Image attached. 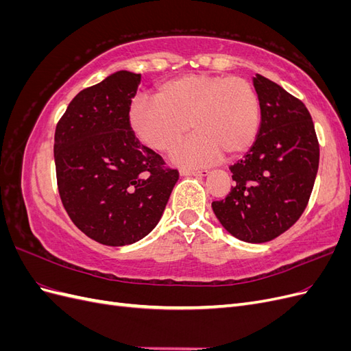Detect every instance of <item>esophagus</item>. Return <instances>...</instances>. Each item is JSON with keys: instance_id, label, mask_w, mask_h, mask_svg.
I'll list each match as a JSON object with an SVG mask.
<instances>
[{"instance_id": "34e87169", "label": "esophagus", "mask_w": 351, "mask_h": 351, "mask_svg": "<svg viewBox=\"0 0 351 351\" xmlns=\"http://www.w3.org/2000/svg\"><path fill=\"white\" fill-rule=\"evenodd\" d=\"M180 176L182 177H206L209 176V171L204 169V171H190V169H182L180 171Z\"/></svg>"}]
</instances>
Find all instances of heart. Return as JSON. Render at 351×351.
Wrapping results in <instances>:
<instances>
[{"label":"heart","mask_w":351,"mask_h":351,"mask_svg":"<svg viewBox=\"0 0 351 351\" xmlns=\"http://www.w3.org/2000/svg\"><path fill=\"white\" fill-rule=\"evenodd\" d=\"M127 119L139 142L158 152L174 149L192 125L195 134L171 161L204 167L224 154L236 158L250 149L259 133L261 104L246 79L187 74L159 84L154 99H134Z\"/></svg>","instance_id":"obj_1"}]
</instances>
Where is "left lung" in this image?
Here are the masks:
<instances>
[{
    "instance_id": "left-lung-1",
    "label": "left lung",
    "mask_w": 351,
    "mask_h": 351,
    "mask_svg": "<svg viewBox=\"0 0 351 351\" xmlns=\"http://www.w3.org/2000/svg\"><path fill=\"white\" fill-rule=\"evenodd\" d=\"M252 80L261 104L259 133L230 167L236 184L224 200L212 202V210L232 237L265 243L303 214L319 167V145L302 101L261 74Z\"/></svg>"
}]
</instances>
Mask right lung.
<instances>
[{"label":"right lung","mask_w":351,"mask_h":351,"mask_svg":"<svg viewBox=\"0 0 351 351\" xmlns=\"http://www.w3.org/2000/svg\"><path fill=\"white\" fill-rule=\"evenodd\" d=\"M141 74L120 70L79 92L57 124L58 192L82 232L105 246H127L156 227L178 180L141 145L129 107Z\"/></svg>","instance_id":"obj_1"}]
</instances>
